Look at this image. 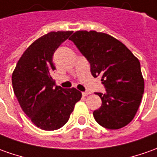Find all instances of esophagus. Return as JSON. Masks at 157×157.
<instances>
[{"label": "esophagus", "mask_w": 157, "mask_h": 157, "mask_svg": "<svg viewBox=\"0 0 157 157\" xmlns=\"http://www.w3.org/2000/svg\"><path fill=\"white\" fill-rule=\"evenodd\" d=\"M91 93L89 92V91H85V92H82V95L83 96H87L88 94H90Z\"/></svg>", "instance_id": "1"}]
</instances>
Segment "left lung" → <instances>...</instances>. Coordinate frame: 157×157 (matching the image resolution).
Wrapping results in <instances>:
<instances>
[{"instance_id": "obj_1", "label": "left lung", "mask_w": 157, "mask_h": 157, "mask_svg": "<svg viewBox=\"0 0 157 157\" xmlns=\"http://www.w3.org/2000/svg\"><path fill=\"white\" fill-rule=\"evenodd\" d=\"M70 40L90 63L94 77L101 76L105 94L96 93L102 104L93 115L101 126L117 130L137 113L144 90L140 63L124 44L95 31L75 32Z\"/></svg>"}]
</instances>
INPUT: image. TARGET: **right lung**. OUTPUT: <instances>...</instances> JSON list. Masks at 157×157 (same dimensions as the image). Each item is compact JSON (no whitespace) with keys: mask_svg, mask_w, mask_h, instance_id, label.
I'll use <instances>...</instances> for the list:
<instances>
[{"mask_svg":"<svg viewBox=\"0 0 157 157\" xmlns=\"http://www.w3.org/2000/svg\"><path fill=\"white\" fill-rule=\"evenodd\" d=\"M73 32H51L34 41L21 56L12 75L17 100L32 122L42 130L54 131L70 119L82 93L56 86L53 54Z\"/></svg>","mask_w":157,"mask_h":157,"instance_id":"add662e5","label":"right lung"}]
</instances>
